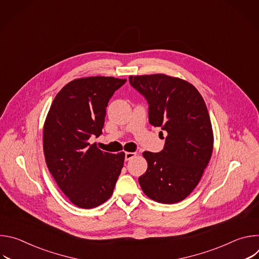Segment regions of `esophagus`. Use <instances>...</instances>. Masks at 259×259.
<instances>
[{"mask_svg": "<svg viewBox=\"0 0 259 259\" xmlns=\"http://www.w3.org/2000/svg\"><path fill=\"white\" fill-rule=\"evenodd\" d=\"M135 156H136V153H131V152H127V153L125 154V160H126V161H129V160L133 159V158H134Z\"/></svg>", "mask_w": 259, "mask_h": 259, "instance_id": "esophagus-1", "label": "esophagus"}]
</instances>
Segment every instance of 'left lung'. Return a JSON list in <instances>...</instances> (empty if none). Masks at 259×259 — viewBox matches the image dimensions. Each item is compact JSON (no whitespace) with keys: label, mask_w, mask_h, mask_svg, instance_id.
I'll return each mask as SVG.
<instances>
[{"label":"left lung","mask_w":259,"mask_h":259,"mask_svg":"<svg viewBox=\"0 0 259 259\" xmlns=\"http://www.w3.org/2000/svg\"><path fill=\"white\" fill-rule=\"evenodd\" d=\"M129 82L149 102L150 124L167 132L160 153L142 154L147 170L138 178L141 190L156 202L178 203L198 186L211 159L213 131L206 103L191 83L163 73L130 76Z\"/></svg>","instance_id":"1"}]
</instances>
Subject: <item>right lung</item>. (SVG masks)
I'll return each instance as SVG.
<instances>
[{"label":"right lung","mask_w":259,"mask_h":259,"mask_svg":"<svg viewBox=\"0 0 259 259\" xmlns=\"http://www.w3.org/2000/svg\"><path fill=\"white\" fill-rule=\"evenodd\" d=\"M126 79L88 77L67 83L55 96L43 130L47 167L68 200L95 208L113 195L125 154H109L91 144L102 133L107 103Z\"/></svg>","instance_id":"add662e5"}]
</instances>
